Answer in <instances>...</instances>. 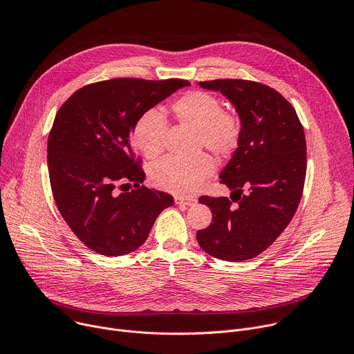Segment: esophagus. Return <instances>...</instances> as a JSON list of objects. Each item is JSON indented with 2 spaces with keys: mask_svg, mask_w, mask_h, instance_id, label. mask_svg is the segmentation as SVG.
Instances as JSON below:
<instances>
[{
  "mask_svg": "<svg viewBox=\"0 0 354 354\" xmlns=\"http://www.w3.org/2000/svg\"><path fill=\"white\" fill-rule=\"evenodd\" d=\"M196 198L194 197H182V196H175V203L176 205H183V206H193L196 205Z\"/></svg>",
  "mask_w": 354,
  "mask_h": 354,
  "instance_id": "esophagus-1",
  "label": "esophagus"
}]
</instances>
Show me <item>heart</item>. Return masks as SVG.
Here are the masks:
<instances>
[{
    "instance_id": "obj_1",
    "label": "heart",
    "mask_w": 354,
    "mask_h": 354,
    "mask_svg": "<svg viewBox=\"0 0 354 354\" xmlns=\"http://www.w3.org/2000/svg\"><path fill=\"white\" fill-rule=\"evenodd\" d=\"M175 118L196 129L198 144L205 145L218 157L231 156L239 142L241 126L238 119L224 112L220 100L205 91H190L172 105ZM167 120L158 111L142 113L133 130L136 147L147 158L158 157L165 148ZM214 169V162L207 154L190 158L167 157L149 169L153 183L176 194H190L207 179Z\"/></svg>"
}]
</instances>
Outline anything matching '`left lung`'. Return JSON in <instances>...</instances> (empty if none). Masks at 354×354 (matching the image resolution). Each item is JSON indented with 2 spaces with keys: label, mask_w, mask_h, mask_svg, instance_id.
Masks as SVG:
<instances>
[{
  "label": "left lung",
  "mask_w": 354,
  "mask_h": 354,
  "mask_svg": "<svg viewBox=\"0 0 354 354\" xmlns=\"http://www.w3.org/2000/svg\"><path fill=\"white\" fill-rule=\"evenodd\" d=\"M198 85L221 92L234 105L241 136L220 174L221 183L232 190L231 198H198L210 207L213 223L197 231L196 238L209 255L242 262L269 248L297 212L307 172L306 134L290 102L268 85L246 80Z\"/></svg>",
  "instance_id": "left-lung-1"
}]
</instances>
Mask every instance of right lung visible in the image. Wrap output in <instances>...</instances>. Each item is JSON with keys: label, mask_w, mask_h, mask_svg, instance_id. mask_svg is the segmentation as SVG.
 Wrapping results in <instances>:
<instances>
[{"label": "right lung", "mask_w": 354, "mask_h": 354, "mask_svg": "<svg viewBox=\"0 0 354 354\" xmlns=\"http://www.w3.org/2000/svg\"><path fill=\"white\" fill-rule=\"evenodd\" d=\"M185 80L115 78L82 86L59 109L47 141V167L57 209L71 231L99 255L122 257L141 246L162 210L165 192L141 183L131 136L138 118ZM133 181L136 189L115 186Z\"/></svg>", "instance_id": "add662e5"}]
</instances>
